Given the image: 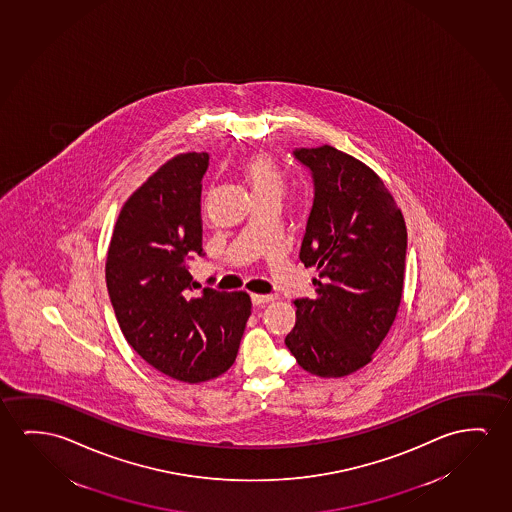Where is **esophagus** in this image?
<instances>
[{
    "label": "esophagus",
    "instance_id": "obj_1",
    "mask_svg": "<svg viewBox=\"0 0 512 512\" xmlns=\"http://www.w3.org/2000/svg\"><path fill=\"white\" fill-rule=\"evenodd\" d=\"M276 297L273 294H252L253 304H264L269 301H275Z\"/></svg>",
    "mask_w": 512,
    "mask_h": 512
}]
</instances>
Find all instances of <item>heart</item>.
<instances>
[{
	"mask_svg": "<svg viewBox=\"0 0 512 512\" xmlns=\"http://www.w3.org/2000/svg\"><path fill=\"white\" fill-rule=\"evenodd\" d=\"M239 169L252 188L253 195L282 192L285 185L282 171L275 162V158L266 151H253L250 155H246L239 163Z\"/></svg>",
	"mask_w": 512,
	"mask_h": 512,
	"instance_id": "heart-1",
	"label": "heart"
}]
</instances>
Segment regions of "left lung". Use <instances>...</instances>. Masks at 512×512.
Masks as SVG:
<instances>
[{
    "mask_svg": "<svg viewBox=\"0 0 512 512\" xmlns=\"http://www.w3.org/2000/svg\"><path fill=\"white\" fill-rule=\"evenodd\" d=\"M294 155L315 181L299 259L317 267L319 278H313V299H296V324L285 345L315 377H345L370 363L396 319L407 227L366 163L329 144Z\"/></svg>",
    "mask_w": 512,
    "mask_h": 512,
    "instance_id": "left-lung-1",
    "label": "left lung"
}]
</instances>
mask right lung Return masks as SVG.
<instances>
[{"label":"right lung","mask_w":512,"mask_h":512,"mask_svg":"<svg viewBox=\"0 0 512 512\" xmlns=\"http://www.w3.org/2000/svg\"><path fill=\"white\" fill-rule=\"evenodd\" d=\"M208 153L172 156L121 208L105 282L130 347L167 377L199 384L236 361L248 292H193L186 260L202 253L200 190Z\"/></svg>","instance_id":"right-lung-1"}]
</instances>
